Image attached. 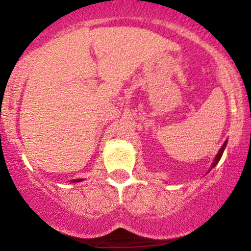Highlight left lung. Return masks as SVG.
Returning a JSON list of instances; mask_svg holds the SVG:
<instances>
[{"instance_id": "obj_1", "label": "left lung", "mask_w": 251, "mask_h": 251, "mask_svg": "<svg viewBox=\"0 0 251 251\" xmlns=\"http://www.w3.org/2000/svg\"><path fill=\"white\" fill-rule=\"evenodd\" d=\"M226 142H224V144H223V146H222L221 148V150L220 151H218V153L216 154V157H215V159H214V163L211 164V168H210V170H211L212 168H215L216 165H217L218 164V162H220V159H221V157H222V154H223V152H224V149H226ZM210 170L208 172H210Z\"/></svg>"}]
</instances>
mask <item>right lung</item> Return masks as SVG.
I'll use <instances>...</instances> for the list:
<instances>
[{"label":"right lung","instance_id":"obj_1","mask_svg":"<svg viewBox=\"0 0 251 251\" xmlns=\"http://www.w3.org/2000/svg\"><path fill=\"white\" fill-rule=\"evenodd\" d=\"M82 179H73L72 181H73V183H76V181H81Z\"/></svg>","mask_w":251,"mask_h":251}]
</instances>
